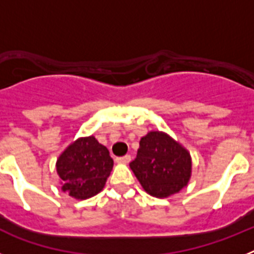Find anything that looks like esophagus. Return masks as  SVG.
Listing matches in <instances>:
<instances>
[{"mask_svg":"<svg viewBox=\"0 0 254 254\" xmlns=\"http://www.w3.org/2000/svg\"><path fill=\"white\" fill-rule=\"evenodd\" d=\"M117 163H121V164H127L131 161V155H125V156H120V158L116 159Z\"/></svg>","mask_w":254,"mask_h":254,"instance_id":"esophagus-1","label":"esophagus"}]
</instances>
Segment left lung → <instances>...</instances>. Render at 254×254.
I'll use <instances>...</instances> for the list:
<instances>
[{
	"label": "left lung",
	"mask_w": 254,
	"mask_h": 254,
	"mask_svg": "<svg viewBox=\"0 0 254 254\" xmlns=\"http://www.w3.org/2000/svg\"><path fill=\"white\" fill-rule=\"evenodd\" d=\"M129 168L151 196L164 198L178 193L190 177V152L163 132H149L140 140L137 156Z\"/></svg>",
	"instance_id": "obj_1"
}]
</instances>
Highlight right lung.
Wrapping results in <instances>:
<instances>
[{
    "label": "right lung",
    "instance_id": "obj_1",
    "mask_svg": "<svg viewBox=\"0 0 254 254\" xmlns=\"http://www.w3.org/2000/svg\"><path fill=\"white\" fill-rule=\"evenodd\" d=\"M112 168L113 159L109 151L93 136L76 140L57 160L62 190L77 199L90 198L99 193Z\"/></svg>",
    "mask_w": 254,
    "mask_h": 254
}]
</instances>
